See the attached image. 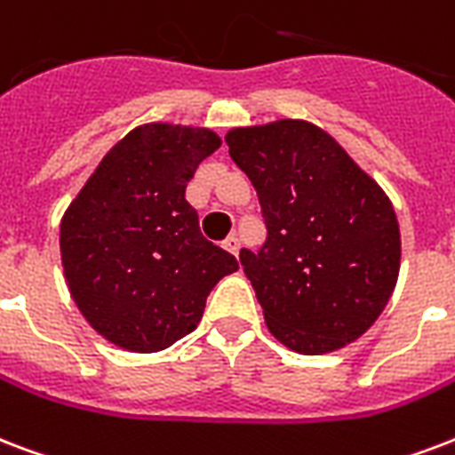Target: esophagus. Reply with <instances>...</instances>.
<instances>
[{
    "label": "esophagus",
    "mask_w": 455,
    "mask_h": 455,
    "mask_svg": "<svg viewBox=\"0 0 455 455\" xmlns=\"http://www.w3.org/2000/svg\"><path fill=\"white\" fill-rule=\"evenodd\" d=\"M224 248H227L231 255H238V248H241V241L235 238V235H228L227 241H224Z\"/></svg>",
    "instance_id": "34e87169"
}]
</instances>
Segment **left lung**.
Listing matches in <instances>:
<instances>
[{
  "mask_svg": "<svg viewBox=\"0 0 455 455\" xmlns=\"http://www.w3.org/2000/svg\"><path fill=\"white\" fill-rule=\"evenodd\" d=\"M227 145L262 207L267 241L243 248L241 265L269 331L305 355L355 341L389 303L401 267L387 193L307 121L234 128Z\"/></svg>",
  "mask_w": 455,
  "mask_h": 455,
  "instance_id": "8db88e82",
  "label": "left lung"
}]
</instances>
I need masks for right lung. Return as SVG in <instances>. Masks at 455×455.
<instances>
[{"label":"right lung","instance_id":"add662e5","mask_svg":"<svg viewBox=\"0 0 455 455\" xmlns=\"http://www.w3.org/2000/svg\"><path fill=\"white\" fill-rule=\"evenodd\" d=\"M221 140L207 128L148 124L104 155L59 231L66 283L107 341L164 351L197 327L238 262L200 234L186 186Z\"/></svg>","mask_w":455,"mask_h":455}]
</instances>
